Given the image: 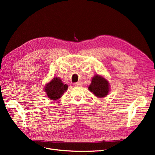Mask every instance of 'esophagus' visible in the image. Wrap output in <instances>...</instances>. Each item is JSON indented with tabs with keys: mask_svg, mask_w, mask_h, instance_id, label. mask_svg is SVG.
Here are the masks:
<instances>
[{
	"mask_svg": "<svg viewBox=\"0 0 155 155\" xmlns=\"http://www.w3.org/2000/svg\"><path fill=\"white\" fill-rule=\"evenodd\" d=\"M82 82L81 81H78L77 83H74V85L76 86V87H78V86H81L82 85Z\"/></svg>",
	"mask_w": 155,
	"mask_h": 155,
	"instance_id": "1",
	"label": "esophagus"
}]
</instances>
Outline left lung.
Masks as SVG:
<instances>
[{
	"label": "left lung",
	"instance_id": "left-lung-1",
	"mask_svg": "<svg viewBox=\"0 0 155 155\" xmlns=\"http://www.w3.org/2000/svg\"><path fill=\"white\" fill-rule=\"evenodd\" d=\"M88 90L97 97H104L110 92V84L107 79L101 75L96 74L92 78Z\"/></svg>",
	"mask_w": 155,
	"mask_h": 155
}]
</instances>
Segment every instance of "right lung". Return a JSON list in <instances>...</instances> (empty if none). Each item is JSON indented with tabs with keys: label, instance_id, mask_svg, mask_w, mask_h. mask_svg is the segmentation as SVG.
I'll use <instances>...</instances> for the list:
<instances>
[{
	"label": "right lung",
	"instance_id": "add662e5",
	"mask_svg": "<svg viewBox=\"0 0 155 155\" xmlns=\"http://www.w3.org/2000/svg\"><path fill=\"white\" fill-rule=\"evenodd\" d=\"M67 88L68 85L64 84L61 78L54 77L45 85L44 91L51 100L55 101L61 97L63 94L67 91Z\"/></svg>",
	"mask_w": 155,
	"mask_h": 155
}]
</instances>
